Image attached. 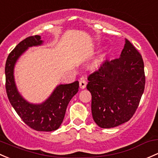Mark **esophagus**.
Segmentation results:
<instances>
[{
  "label": "esophagus",
  "mask_w": 158,
  "mask_h": 158,
  "mask_svg": "<svg viewBox=\"0 0 158 158\" xmlns=\"http://www.w3.org/2000/svg\"><path fill=\"white\" fill-rule=\"evenodd\" d=\"M86 85H87L86 81L83 78H82V79H80V81H79V86H80L81 89H85L86 86Z\"/></svg>",
  "instance_id": "1"
}]
</instances>
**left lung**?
Here are the masks:
<instances>
[{"mask_svg":"<svg viewBox=\"0 0 158 158\" xmlns=\"http://www.w3.org/2000/svg\"><path fill=\"white\" fill-rule=\"evenodd\" d=\"M94 121L101 128L116 127L132 117L145 90L144 61L128 39L120 57L106 59L88 76Z\"/></svg>","mask_w":158,"mask_h":158,"instance_id":"left-lung-1","label":"left lung"}]
</instances>
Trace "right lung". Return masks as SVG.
Listing matches in <instances>:
<instances>
[{
	"instance_id": "add662e5",
	"label": "right lung",
	"mask_w": 158,
	"mask_h": 158,
	"mask_svg": "<svg viewBox=\"0 0 158 158\" xmlns=\"http://www.w3.org/2000/svg\"><path fill=\"white\" fill-rule=\"evenodd\" d=\"M41 39L40 35L29 36L20 41L10 53L5 65V88L11 105L26 125L36 131L51 132L61 125L68 104L78 92L79 85L78 81L60 85L45 102L38 105L28 103L18 93L13 79L15 63L28 48L41 44Z\"/></svg>"
}]
</instances>
